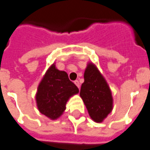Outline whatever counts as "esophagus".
Here are the masks:
<instances>
[{"mask_svg":"<svg viewBox=\"0 0 150 150\" xmlns=\"http://www.w3.org/2000/svg\"><path fill=\"white\" fill-rule=\"evenodd\" d=\"M74 83L76 84V86L77 87V88H80V83H79V81H74Z\"/></svg>","mask_w":150,"mask_h":150,"instance_id":"34e87169","label":"esophagus"}]
</instances>
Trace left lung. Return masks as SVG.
<instances>
[{
  "label": "left lung",
  "instance_id": "8db88e82",
  "mask_svg": "<svg viewBox=\"0 0 150 150\" xmlns=\"http://www.w3.org/2000/svg\"><path fill=\"white\" fill-rule=\"evenodd\" d=\"M80 96L88 114L96 123H102L112 112L113 98L110 86L93 62H88L83 74Z\"/></svg>",
  "mask_w": 150,
  "mask_h": 150
}]
</instances>
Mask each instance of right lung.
<instances>
[{"label":"right lung","mask_w":150,"mask_h":150,"mask_svg":"<svg viewBox=\"0 0 150 150\" xmlns=\"http://www.w3.org/2000/svg\"><path fill=\"white\" fill-rule=\"evenodd\" d=\"M78 93V88L69 81L67 72L57 69L54 62L38 87L37 106L41 114L51 120H57L66 110L68 100Z\"/></svg>","instance_id":"obj_1"}]
</instances>
